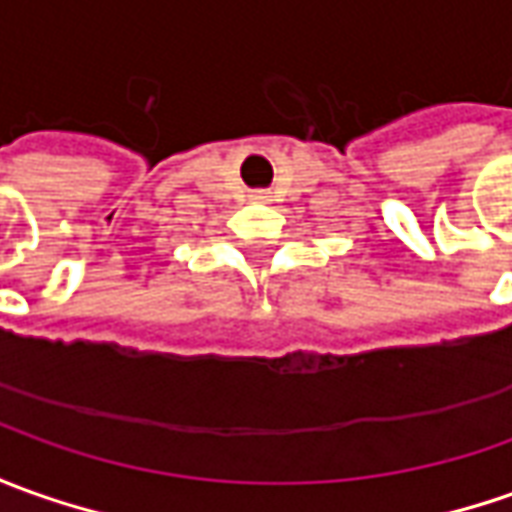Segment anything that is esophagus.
<instances>
[{
    "instance_id": "1",
    "label": "esophagus",
    "mask_w": 512,
    "mask_h": 512,
    "mask_svg": "<svg viewBox=\"0 0 512 512\" xmlns=\"http://www.w3.org/2000/svg\"><path fill=\"white\" fill-rule=\"evenodd\" d=\"M252 201H269V193L266 190H252Z\"/></svg>"
}]
</instances>
